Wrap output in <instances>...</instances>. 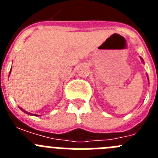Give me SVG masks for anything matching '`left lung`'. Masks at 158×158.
Returning <instances> with one entry per match:
<instances>
[{
	"mask_svg": "<svg viewBox=\"0 0 158 158\" xmlns=\"http://www.w3.org/2000/svg\"><path fill=\"white\" fill-rule=\"evenodd\" d=\"M140 58H141V60H142V62H143V63H144V61H143V59H142V58H141V57H140ZM147 77H148V76H147ZM148 79H149V78H148Z\"/></svg>",
	"mask_w": 158,
	"mask_h": 158,
	"instance_id": "left-lung-1",
	"label": "left lung"
}]
</instances>
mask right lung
Masks as SVG:
<instances>
[{
    "mask_svg": "<svg viewBox=\"0 0 158 158\" xmlns=\"http://www.w3.org/2000/svg\"><path fill=\"white\" fill-rule=\"evenodd\" d=\"M10 73H11V71H10ZM19 107V109L21 110L22 111H23V112L24 113H26V114H28V115H37V116H40V115H35V114H31V113H30V112H27V111H25V110H23V108H22V107Z\"/></svg>",
    "mask_w": 158,
    "mask_h": 158,
    "instance_id": "right-lung-1",
    "label": "right lung"
}]
</instances>
